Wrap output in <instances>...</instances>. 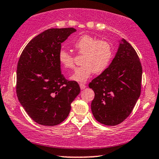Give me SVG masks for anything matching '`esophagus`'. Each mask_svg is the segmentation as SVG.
I'll return each instance as SVG.
<instances>
[{
	"instance_id": "esophagus-1",
	"label": "esophagus",
	"mask_w": 159,
	"mask_h": 159,
	"mask_svg": "<svg viewBox=\"0 0 159 159\" xmlns=\"http://www.w3.org/2000/svg\"><path fill=\"white\" fill-rule=\"evenodd\" d=\"M79 85H80V88H81V89H82V90L84 89L86 87V86L84 84H81H81H79Z\"/></svg>"
}]
</instances>
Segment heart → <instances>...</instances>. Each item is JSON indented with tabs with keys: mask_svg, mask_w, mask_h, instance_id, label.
I'll return each mask as SVG.
<instances>
[{
	"mask_svg": "<svg viewBox=\"0 0 159 159\" xmlns=\"http://www.w3.org/2000/svg\"><path fill=\"white\" fill-rule=\"evenodd\" d=\"M74 47L79 54H84L82 66L76 68L70 79L78 82H84L92 73H100L109 66L113 57V46L109 42L98 40L91 35H84L78 39ZM59 62L65 68L73 69L74 57L71 53L61 49L58 55Z\"/></svg>",
	"mask_w": 159,
	"mask_h": 159,
	"instance_id": "b5f03b06",
	"label": "heart"
}]
</instances>
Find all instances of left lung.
<instances>
[{
  "label": "left lung",
  "instance_id": "8db88e82",
  "mask_svg": "<svg viewBox=\"0 0 159 159\" xmlns=\"http://www.w3.org/2000/svg\"><path fill=\"white\" fill-rule=\"evenodd\" d=\"M142 75L136 51L122 39L111 65L89 84L95 94L91 105L95 119L107 126L124 121L140 96Z\"/></svg>",
  "mask_w": 159,
  "mask_h": 159
}]
</instances>
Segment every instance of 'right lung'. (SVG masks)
I'll list each match as a JSON object with an SVG mask.
<instances>
[{"mask_svg":"<svg viewBox=\"0 0 159 159\" xmlns=\"http://www.w3.org/2000/svg\"><path fill=\"white\" fill-rule=\"evenodd\" d=\"M75 29L51 28L27 43L16 70V95L28 116L38 124L55 126L62 123L80 93L76 81L61 73L58 55L61 44Z\"/></svg>","mask_w":159,"mask_h":159,"instance_id":"1","label":"right lung"}]
</instances>
